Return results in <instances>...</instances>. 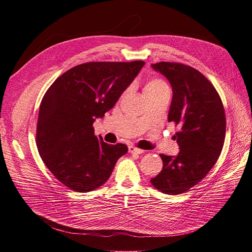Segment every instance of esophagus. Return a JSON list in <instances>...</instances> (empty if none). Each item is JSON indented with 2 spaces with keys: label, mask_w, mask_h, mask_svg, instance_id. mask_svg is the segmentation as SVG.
Listing matches in <instances>:
<instances>
[{
  "label": "esophagus",
  "mask_w": 252,
  "mask_h": 252,
  "mask_svg": "<svg viewBox=\"0 0 252 252\" xmlns=\"http://www.w3.org/2000/svg\"><path fill=\"white\" fill-rule=\"evenodd\" d=\"M128 150H129V152H130V154H138V155L143 154V151H144V150H142L140 148H136L135 146H133V145H130V146H128Z\"/></svg>",
  "instance_id": "esophagus-1"
}]
</instances>
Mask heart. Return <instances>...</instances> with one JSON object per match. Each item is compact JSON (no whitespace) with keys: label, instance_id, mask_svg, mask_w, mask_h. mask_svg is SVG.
<instances>
[{"label":"heart","instance_id":"b5f03b06","mask_svg":"<svg viewBox=\"0 0 252 252\" xmlns=\"http://www.w3.org/2000/svg\"><path fill=\"white\" fill-rule=\"evenodd\" d=\"M163 89H168V87H167V85H166V83L161 79L154 78V79H150L146 83V85H145V87H144V93H145V94H155V93H158V91H161Z\"/></svg>","mask_w":252,"mask_h":252}]
</instances>
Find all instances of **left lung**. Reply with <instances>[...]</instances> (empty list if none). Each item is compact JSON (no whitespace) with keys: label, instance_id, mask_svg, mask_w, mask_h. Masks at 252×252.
<instances>
[{"label":"left lung","instance_id":"1","mask_svg":"<svg viewBox=\"0 0 252 252\" xmlns=\"http://www.w3.org/2000/svg\"><path fill=\"white\" fill-rule=\"evenodd\" d=\"M172 87L168 122L179 128L173 136L178 156L159 155L163 168L151 184L166 194H180L201 182L222 152L226 118L215 86L194 68L171 62L152 64Z\"/></svg>","mask_w":252,"mask_h":252}]
</instances>
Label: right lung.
Listing matches in <instances>:
<instances>
[{"mask_svg": "<svg viewBox=\"0 0 252 252\" xmlns=\"http://www.w3.org/2000/svg\"><path fill=\"white\" fill-rule=\"evenodd\" d=\"M143 61L89 62L72 67L52 83L40 105L36 146L55 177L78 192L105 184L128 148L94 135L103 118L138 75Z\"/></svg>", "mask_w": 252, "mask_h": 252, "instance_id": "1", "label": "right lung"}]
</instances>
